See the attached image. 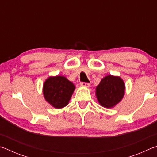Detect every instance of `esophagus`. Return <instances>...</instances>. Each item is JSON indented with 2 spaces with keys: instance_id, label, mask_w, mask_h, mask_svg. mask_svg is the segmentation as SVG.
<instances>
[{
  "instance_id": "1",
  "label": "esophagus",
  "mask_w": 157,
  "mask_h": 157,
  "mask_svg": "<svg viewBox=\"0 0 157 157\" xmlns=\"http://www.w3.org/2000/svg\"><path fill=\"white\" fill-rule=\"evenodd\" d=\"M80 85L82 86H84V87H89L90 84L89 83H86V82H80Z\"/></svg>"
}]
</instances>
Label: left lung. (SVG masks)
<instances>
[{"instance_id": "obj_1", "label": "left lung", "mask_w": 157, "mask_h": 157, "mask_svg": "<svg viewBox=\"0 0 157 157\" xmlns=\"http://www.w3.org/2000/svg\"><path fill=\"white\" fill-rule=\"evenodd\" d=\"M124 94V84L119 77L107 75L96 88L98 102L102 107L111 108L120 102Z\"/></svg>"}]
</instances>
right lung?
<instances>
[{
    "mask_svg": "<svg viewBox=\"0 0 157 157\" xmlns=\"http://www.w3.org/2000/svg\"><path fill=\"white\" fill-rule=\"evenodd\" d=\"M75 89L72 82L65 77H50L44 85V95L48 102L55 108L60 109L68 105Z\"/></svg>",
    "mask_w": 157,
    "mask_h": 157,
    "instance_id": "right-lung-1",
    "label": "right lung"
}]
</instances>
